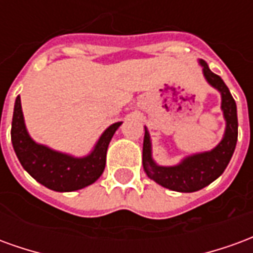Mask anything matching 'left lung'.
<instances>
[{
	"label": "left lung",
	"mask_w": 253,
	"mask_h": 253,
	"mask_svg": "<svg viewBox=\"0 0 253 253\" xmlns=\"http://www.w3.org/2000/svg\"><path fill=\"white\" fill-rule=\"evenodd\" d=\"M199 63L203 66V76L207 83L221 93V108L223 111V118L226 121V128L222 141L210 152L188 156L180 164L175 167H160L152 159L150 135L148 128L145 127L142 150L143 169L146 175L156 183H159L160 186L177 192H195L218 179L223 173V170L226 169L237 143L239 122L237 107L233 96L230 94L222 78L214 74L203 59H201Z\"/></svg>",
	"instance_id": "obj_1"
}]
</instances>
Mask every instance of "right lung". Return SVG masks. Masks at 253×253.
Wrapping results in <instances>:
<instances>
[{
	"instance_id": "1",
	"label": "right lung",
	"mask_w": 253,
	"mask_h": 253,
	"mask_svg": "<svg viewBox=\"0 0 253 253\" xmlns=\"http://www.w3.org/2000/svg\"><path fill=\"white\" fill-rule=\"evenodd\" d=\"M121 125L122 122L111 125L101 134L92 153L77 159L39 145L30 137L25 128L20 96H17L10 137L20 164L36 181L52 191L70 192L92 184L101 176L111 138Z\"/></svg>"
}]
</instances>
